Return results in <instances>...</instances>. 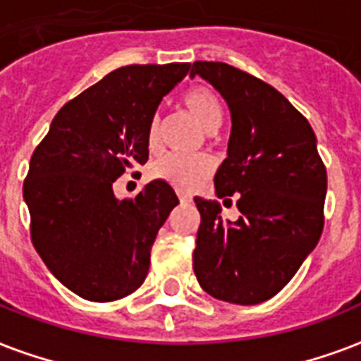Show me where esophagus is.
<instances>
[{"instance_id":"1","label":"esophagus","mask_w":361,"mask_h":361,"mask_svg":"<svg viewBox=\"0 0 361 361\" xmlns=\"http://www.w3.org/2000/svg\"><path fill=\"white\" fill-rule=\"evenodd\" d=\"M178 200H180V203H192V195L190 194H184V192H177Z\"/></svg>"}]
</instances>
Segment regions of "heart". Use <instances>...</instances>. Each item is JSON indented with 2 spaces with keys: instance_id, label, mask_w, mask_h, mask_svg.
Segmentation results:
<instances>
[{
  "instance_id": "heart-1",
  "label": "heart",
  "mask_w": 361,
  "mask_h": 361,
  "mask_svg": "<svg viewBox=\"0 0 361 361\" xmlns=\"http://www.w3.org/2000/svg\"><path fill=\"white\" fill-rule=\"evenodd\" d=\"M183 105L197 124L205 131H214L222 122V105L214 92L207 86L190 88L183 96ZM158 118H152L147 131V142L150 149L158 145ZM212 173V160L209 156H192L184 158L177 154H166L158 158L150 167V175L160 180H166L175 188L192 190L200 186Z\"/></svg>"
}]
</instances>
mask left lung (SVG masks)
Segmentation results:
<instances>
[{
  "label": "left lung",
  "mask_w": 361,
  "mask_h": 361,
  "mask_svg": "<svg viewBox=\"0 0 361 361\" xmlns=\"http://www.w3.org/2000/svg\"><path fill=\"white\" fill-rule=\"evenodd\" d=\"M228 103V156L214 175L219 197L237 195L241 216L222 220L216 200L201 214L194 250L200 286L216 300L256 305L279 294L314 250L324 228L326 167L317 135L273 86L222 61H194Z\"/></svg>",
  "instance_id": "obj_1"
}]
</instances>
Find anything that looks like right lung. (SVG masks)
<instances>
[{
	"label": "right lung",
	"mask_w": 361,
	"mask_h": 361,
	"mask_svg": "<svg viewBox=\"0 0 361 361\" xmlns=\"http://www.w3.org/2000/svg\"><path fill=\"white\" fill-rule=\"evenodd\" d=\"M190 63L126 66L66 103L39 142L24 180L32 241L50 273L88 301H114L141 286L150 248L175 190L156 178L133 200L114 180L147 164L156 109Z\"/></svg>",
	"instance_id": "add662e5"
}]
</instances>
